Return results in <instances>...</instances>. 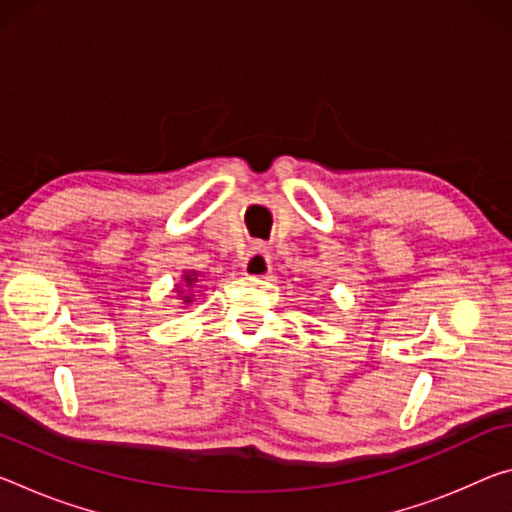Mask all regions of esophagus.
I'll use <instances>...</instances> for the list:
<instances>
[{
    "instance_id": "34e87169",
    "label": "esophagus",
    "mask_w": 512,
    "mask_h": 512,
    "mask_svg": "<svg viewBox=\"0 0 512 512\" xmlns=\"http://www.w3.org/2000/svg\"><path fill=\"white\" fill-rule=\"evenodd\" d=\"M243 273L253 275V278H266V275L271 273L269 250H266L264 246H259V243L250 248L246 262H243Z\"/></svg>"
}]
</instances>
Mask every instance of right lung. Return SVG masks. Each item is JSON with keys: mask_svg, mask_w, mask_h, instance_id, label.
I'll return each instance as SVG.
<instances>
[{"mask_svg": "<svg viewBox=\"0 0 512 512\" xmlns=\"http://www.w3.org/2000/svg\"><path fill=\"white\" fill-rule=\"evenodd\" d=\"M198 291H200V273L198 271H184L182 280H180V287H175V294L180 296L184 305H191Z\"/></svg>", "mask_w": 512, "mask_h": 512, "instance_id": "1", "label": "right lung"}]
</instances>
